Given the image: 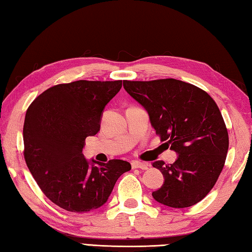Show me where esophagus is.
I'll return each mask as SVG.
<instances>
[{
    "mask_svg": "<svg viewBox=\"0 0 252 252\" xmlns=\"http://www.w3.org/2000/svg\"><path fill=\"white\" fill-rule=\"evenodd\" d=\"M132 168L133 169H141V170H147L149 168V164L146 163V162H141V161H132Z\"/></svg>",
    "mask_w": 252,
    "mask_h": 252,
    "instance_id": "esophagus-1",
    "label": "esophagus"
}]
</instances>
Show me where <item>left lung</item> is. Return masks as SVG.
I'll list each match as a JSON object with an SVG mask.
<instances>
[{
    "mask_svg": "<svg viewBox=\"0 0 252 252\" xmlns=\"http://www.w3.org/2000/svg\"><path fill=\"white\" fill-rule=\"evenodd\" d=\"M123 87L147 110L161 141L178 153L172 164L152 163L164 177L152 197L171 208L201 201L218 180L229 148L227 127L215 100L176 79L123 81Z\"/></svg>",
    "mask_w": 252,
    "mask_h": 252,
    "instance_id": "1",
    "label": "left lung"
}]
</instances>
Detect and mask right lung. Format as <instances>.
Wrapping results in <instances>:
<instances>
[{
  "label": "right lung",
  "instance_id": "obj_1",
  "mask_svg": "<svg viewBox=\"0 0 252 252\" xmlns=\"http://www.w3.org/2000/svg\"><path fill=\"white\" fill-rule=\"evenodd\" d=\"M122 81H87L58 84L34 100L25 114L24 159L46 197L71 212H89L109 199L129 162L108 163L82 155L87 136L100 131L105 105L120 91Z\"/></svg>",
  "mask_w": 252,
  "mask_h": 252
}]
</instances>
